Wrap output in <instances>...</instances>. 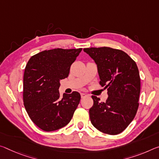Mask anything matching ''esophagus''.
<instances>
[{"label":"esophagus","instance_id":"esophagus-1","mask_svg":"<svg viewBox=\"0 0 159 159\" xmlns=\"http://www.w3.org/2000/svg\"><path fill=\"white\" fill-rule=\"evenodd\" d=\"M87 95H88L86 94V93H80V96H81V98H85V97H86Z\"/></svg>","mask_w":159,"mask_h":159}]
</instances>
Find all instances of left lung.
Listing matches in <instances>:
<instances>
[{
  "label": "left lung",
  "mask_w": 159,
  "mask_h": 159,
  "mask_svg": "<svg viewBox=\"0 0 159 159\" xmlns=\"http://www.w3.org/2000/svg\"><path fill=\"white\" fill-rule=\"evenodd\" d=\"M84 51L97 65L100 84L107 89L106 101L93 95L89 110L92 125L100 132L115 135L128 127L139 107L141 83L135 61L122 50L91 47Z\"/></svg>",
  "instance_id": "left-lung-1"
}]
</instances>
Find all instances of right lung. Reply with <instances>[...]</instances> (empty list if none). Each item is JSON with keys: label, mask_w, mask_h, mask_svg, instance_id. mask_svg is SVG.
Segmentation results:
<instances>
[{"label": "right lung", "mask_w": 159, "mask_h": 159, "mask_svg": "<svg viewBox=\"0 0 159 159\" xmlns=\"http://www.w3.org/2000/svg\"><path fill=\"white\" fill-rule=\"evenodd\" d=\"M82 49L45 50L30 58L25 69L23 102L30 119L40 129L52 132L69 124L80 100L76 91L60 98V80Z\"/></svg>", "instance_id": "obj_1"}]
</instances>
